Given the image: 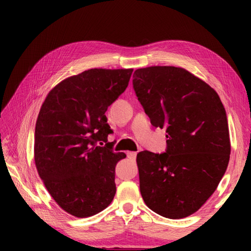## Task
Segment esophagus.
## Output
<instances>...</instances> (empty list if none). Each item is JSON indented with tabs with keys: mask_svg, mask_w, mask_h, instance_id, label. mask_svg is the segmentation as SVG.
Masks as SVG:
<instances>
[{
	"mask_svg": "<svg viewBox=\"0 0 251 251\" xmlns=\"http://www.w3.org/2000/svg\"><path fill=\"white\" fill-rule=\"evenodd\" d=\"M136 156H137V152H136V151H127V157H128L129 159L135 160Z\"/></svg>",
	"mask_w": 251,
	"mask_h": 251,
	"instance_id": "34e87169",
	"label": "esophagus"
}]
</instances>
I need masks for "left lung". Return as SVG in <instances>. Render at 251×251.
<instances>
[{"mask_svg":"<svg viewBox=\"0 0 251 251\" xmlns=\"http://www.w3.org/2000/svg\"><path fill=\"white\" fill-rule=\"evenodd\" d=\"M133 77L151 125L167 133L166 151L137 154L142 197L163 217L185 218L207 201L226 173V110L214 88L181 67L151 66Z\"/></svg>","mask_w":251,"mask_h":251,"instance_id":"obj_1","label":"left lung"}]
</instances>
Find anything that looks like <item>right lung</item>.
Listing matches in <instances>:
<instances>
[{"label": "right lung", "instance_id": "right-lung-1", "mask_svg": "<svg viewBox=\"0 0 251 251\" xmlns=\"http://www.w3.org/2000/svg\"><path fill=\"white\" fill-rule=\"evenodd\" d=\"M133 69H92L62 80L42 105L35 126L34 160L41 179L69 214L91 217L116 193L114 152L105 112L128 86ZM106 142L105 147H100Z\"/></svg>", "mask_w": 251, "mask_h": 251}]
</instances>
